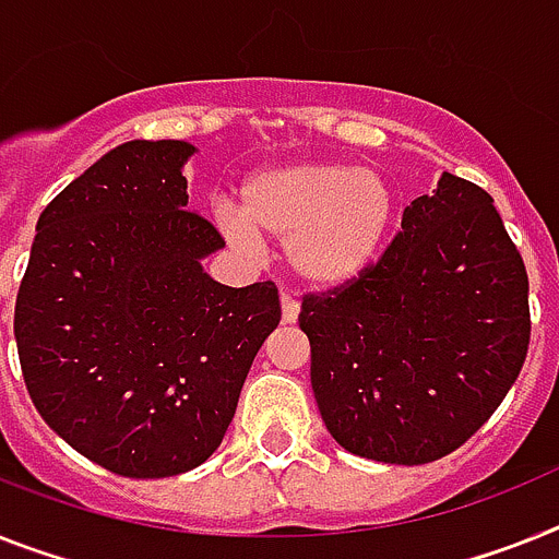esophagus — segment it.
<instances>
[{
	"label": "esophagus",
	"instance_id": "obj_1",
	"mask_svg": "<svg viewBox=\"0 0 559 559\" xmlns=\"http://www.w3.org/2000/svg\"><path fill=\"white\" fill-rule=\"evenodd\" d=\"M298 312H301V304H298V298H293L289 293L281 295V316H284V323L298 321Z\"/></svg>",
	"mask_w": 559,
	"mask_h": 559
}]
</instances>
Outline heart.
<instances>
[{"label":"heart","mask_w":559,"mask_h":559,"mask_svg":"<svg viewBox=\"0 0 559 559\" xmlns=\"http://www.w3.org/2000/svg\"><path fill=\"white\" fill-rule=\"evenodd\" d=\"M241 229L287 241L289 266L318 289L346 287L386 250L397 192L383 173L346 162H298L261 170L241 187Z\"/></svg>","instance_id":"heart-1"}]
</instances>
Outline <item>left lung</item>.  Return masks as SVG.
Instances as JSON below:
<instances>
[{"label":"left lung","mask_w":559,"mask_h":559,"mask_svg":"<svg viewBox=\"0 0 559 559\" xmlns=\"http://www.w3.org/2000/svg\"><path fill=\"white\" fill-rule=\"evenodd\" d=\"M298 323L332 438L369 461L420 466L461 449L518 381L528 272L489 192L443 173L403 210L378 264L304 295Z\"/></svg>","instance_id":"1"}]
</instances>
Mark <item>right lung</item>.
Wrapping results in <instances>:
<instances>
[{
  "mask_svg": "<svg viewBox=\"0 0 559 559\" xmlns=\"http://www.w3.org/2000/svg\"><path fill=\"white\" fill-rule=\"evenodd\" d=\"M195 147L128 142L41 210L13 335L33 406L87 461L173 477L222 447L252 360L281 321L278 287H224V247L187 210Z\"/></svg>",
  "mask_w": 559,
  "mask_h": 559,
  "instance_id": "right-lung-1",
  "label": "right lung"
}]
</instances>
